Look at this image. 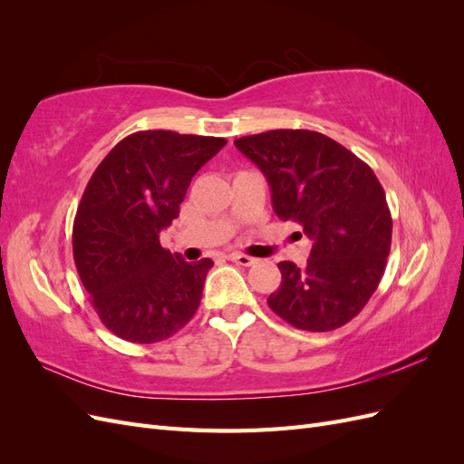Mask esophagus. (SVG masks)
<instances>
[{"label": "esophagus", "instance_id": "1", "mask_svg": "<svg viewBox=\"0 0 464 464\" xmlns=\"http://www.w3.org/2000/svg\"><path fill=\"white\" fill-rule=\"evenodd\" d=\"M228 259H230L232 263L242 265V266H249V265H254V263L257 261L256 257H249V256H244V254H230Z\"/></svg>", "mask_w": 464, "mask_h": 464}]
</instances>
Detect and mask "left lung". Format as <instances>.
Wrapping results in <instances>:
<instances>
[{"label":"left lung","instance_id":"left-lung-1","mask_svg":"<svg viewBox=\"0 0 464 464\" xmlns=\"http://www.w3.org/2000/svg\"><path fill=\"white\" fill-rule=\"evenodd\" d=\"M273 191V208L314 240L305 266L280 261L266 304L292 327L325 333L354 319L387 266L392 218L372 168L331 137L271 130L236 139Z\"/></svg>","mask_w":464,"mask_h":464}]
</instances>
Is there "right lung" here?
<instances>
[{"label": "right lung", "mask_w": 464, "mask_h": 464, "mask_svg": "<svg viewBox=\"0 0 464 464\" xmlns=\"http://www.w3.org/2000/svg\"><path fill=\"white\" fill-rule=\"evenodd\" d=\"M227 145L166 130L131 133L98 164L73 222V259L94 312L116 336L150 344L195 315L213 261L160 246L191 178Z\"/></svg>", "instance_id": "1"}]
</instances>
